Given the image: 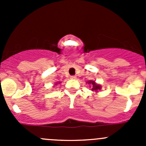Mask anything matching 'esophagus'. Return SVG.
<instances>
[{"label":"esophagus","mask_w":146,"mask_h":146,"mask_svg":"<svg viewBox=\"0 0 146 146\" xmlns=\"http://www.w3.org/2000/svg\"><path fill=\"white\" fill-rule=\"evenodd\" d=\"M70 78H71V79H76V76H70Z\"/></svg>","instance_id":"1"}]
</instances>
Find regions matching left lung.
Masks as SVG:
<instances>
[{
	"instance_id": "8db88e82",
	"label": "left lung",
	"mask_w": 146,
	"mask_h": 146,
	"mask_svg": "<svg viewBox=\"0 0 146 146\" xmlns=\"http://www.w3.org/2000/svg\"><path fill=\"white\" fill-rule=\"evenodd\" d=\"M88 83H90V84H92L93 86H92V90L94 91V90H100L101 89V86L99 85H97V84H95V82L94 81H92V80H90V81L88 82Z\"/></svg>"
}]
</instances>
